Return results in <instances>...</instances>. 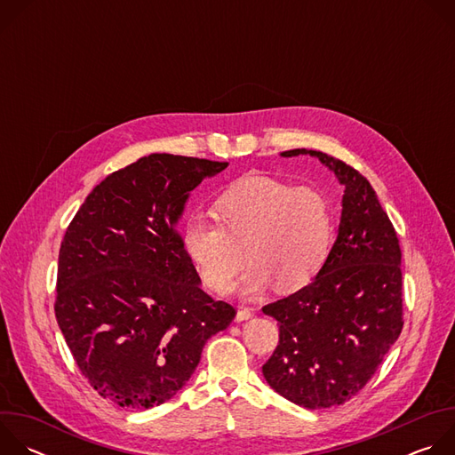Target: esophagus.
<instances>
[{"label":"esophagus","instance_id":"obj_1","mask_svg":"<svg viewBox=\"0 0 455 455\" xmlns=\"http://www.w3.org/2000/svg\"><path fill=\"white\" fill-rule=\"evenodd\" d=\"M253 316V309H250V307H239L237 309V315H235V320L237 322H243V320H248V318H251Z\"/></svg>","mask_w":455,"mask_h":455}]
</instances>
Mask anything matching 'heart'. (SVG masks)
<instances>
[{"mask_svg": "<svg viewBox=\"0 0 455 455\" xmlns=\"http://www.w3.org/2000/svg\"><path fill=\"white\" fill-rule=\"evenodd\" d=\"M219 223L192 216L183 225V244L202 281L228 293L244 268L241 290L261 293L272 284L291 293L309 284L326 263L333 237V211L315 185L248 174L225 187L212 202Z\"/></svg>", "mask_w": 455, "mask_h": 455, "instance_id": "b5f03b06", "label": "heart"}]
</instances>
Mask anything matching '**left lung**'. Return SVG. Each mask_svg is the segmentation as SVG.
<instances>
[{"label": "left lung", "instance_id": "obj_1", "mask_svg": "<svg viewBox=\"0 0 455 455\" xmlns=\"http://www.w3.org/2000/svg\"><path fill=\"white\" fill-rule=\"evenodd\" d=\"M346 187L337 241L318 275L263 307L277 320L279 346L263 365L268 385L306 409L349 402L372 378L403 328L402 248L365 176L307 149Z\"/></svg>", "mask_w": 455, "mask_h": 455}]
</instances>
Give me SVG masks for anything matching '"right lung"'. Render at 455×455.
Returning <instances> with one entry per match:
<instances>
[{
	"label": "right lung",
	"mask_w": 455,
	"mask_h": 455,
	"mask_svg": "<svg viewBox=\"0 0 455 455\" xmlns=\"http://www.w3.org/2000/svg\"><path fill=\"white\" fill-rule=\"evenodd\" d=\"M228 164L153 153L106 176L62 237L55 318L95 391L129 409L171 400L235 307L200 288L176 223Z\"/></svg>",
	"instance_id": "right-lung-1"
}]
</instances>
